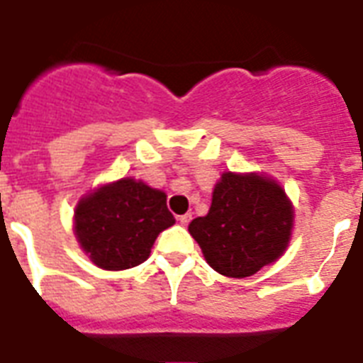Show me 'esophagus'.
<instances>
[{
	"mask_svg": "<svg viewBox=\"0 0 363 363\" xmlns=\"http://www.w3.org/2000/svg\"><path fill=\"white\" fill-rule=\"evenodd\" d=\"M190 220H192V215H190V213L179 216V222H181L182 226H188V224H190Z\"/></svg>",
	"mask_w": 363,
	"mask_h": 363,
	"instance_id": "obj_1",
	"label": "esophagus"
}]
</instances>
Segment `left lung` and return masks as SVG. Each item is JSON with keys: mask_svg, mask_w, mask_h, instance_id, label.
I'll use <instances>...</instances> for the list:
<instances>
[{"mask_svg": "<svg viewBox=\"0 0 363 363\" xmlns=\"http://www.w3.org/2000/svg\"><path fill=\"white\" fill-rule=\"evenodd\" d=\"M292 228V201L279 182L262 173L224 171L209 213L194 218L188 232L213 269L242 279L281 258Z\"/></svg>", "mask_w": 363, "mask_h": 363, "instance_id": "8db88e82", "label": "left lung"}]
</instances>
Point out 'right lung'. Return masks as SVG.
<instances>
[{
    "label": "right lung",
    "mask_w": 363,
    "mask_h": 363,
    "mask_svg": "<svg viewBox=\"0 0 363 363\" xmlns=\"http://www.w3.org/2000/svg\"><path fill=\"white\" fill-rule=\"evenodd\" d=\"M165 201V192L131 177L101 184L77 203V241L101 269L135 267L150 256L160 233L175 224Z\"/></svg>",
    "instance_id": "right-lung-1"
}]
</instances>
